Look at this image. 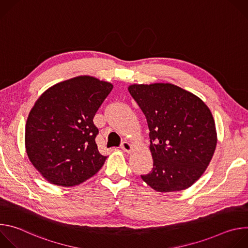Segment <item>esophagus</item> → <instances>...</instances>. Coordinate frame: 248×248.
Here are the masks:
<instances>
[{
    "instance_id": "esophagus-1",
    "label": "esophagus",
    "mask_w": 248,
    "mask_h": 248,
    "mask_svg": "<svg viewBox=\"0 0 248 248\" xmlns=\"http://www.w3.org/2000/svg\"><path fill=\"white\" fill-rule=\"evenodd\" d=\"M121 148H122L124 152H126V153H130V152L132 151V145H131L130 143L126 142V141H124V142H123Z\"/></svg>"
}]
</instances>
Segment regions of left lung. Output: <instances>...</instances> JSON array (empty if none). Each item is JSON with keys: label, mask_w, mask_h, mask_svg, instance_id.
<instances>
[{"label": "left lung", "mask_w": 248, "mask_h": 248, "mask_svg": "<svg viewBox=\"0 0 248 248\" xmlns=\"http://www.w3.org/2000/svg\"><path fill=\"white\" fill-rule=\"evenodd\" d=\"M127 89L150 131L153 169L141 179L158 192L190 187L208 168L217 146L215 121L208 106L171 83H134Z\"/></svg>", "instance_id": "left-lung-1"}]
</instances>
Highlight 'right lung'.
<instances>
[{
	"mask_svg": "<svg viewBox=\"0 0 248 248\" xmlns=\"http://www.w3.org/2000/svg\"><path fill=\"white\" fill-rule=\"evenodd\" d=\"M113 84L90 76L61 81L44 91L25 124L28 159L52 185L76 186L103 167L93 118Z\"/></svg>",
	"mask_w": 248,
	"mask_h": 248,
	"instance_id": "1",
	"label": "right lung"
}]
</instances>
